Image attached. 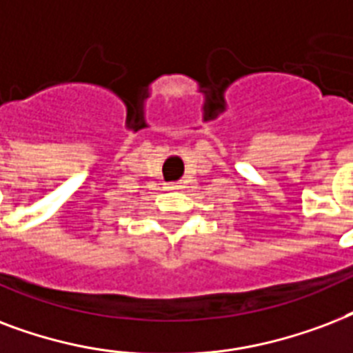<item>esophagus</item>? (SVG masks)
<instances>
[{
	"label": "esophagus",
	"instance_id": "1",
	"mask_svg": "<svg viewBox=\"0 0 353 353\" xmlns=\"http://www.w3.org/2000/svg\"><path fill=\"white\" fill-rule=\"evenodd\" d=\"M165 190H182V184L180 182H169V184H165Z\"/></svg>",
	"mask_w": 353,
	"mask_h": 353
}]
</instances>
